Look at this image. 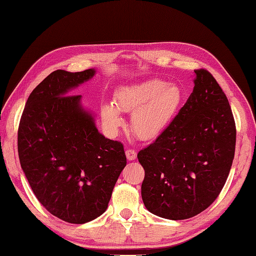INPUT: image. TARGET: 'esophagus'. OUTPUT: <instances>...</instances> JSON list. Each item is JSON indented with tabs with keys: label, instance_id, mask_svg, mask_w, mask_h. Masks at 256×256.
<instances>
[{
	"label": "esophagus",
	"instance_id": "esophagus-1",
	"mask_svg": "<svg viewBox=\"0 0 256 256\" xmlns=\"http://www.w3.org/2000/svg\"><path fill=\"white\" fill-rule=\"evenodd\" d=\"M126 156L128 160H134L137 157V152L134 150V149H127L126 150Z\"/></svg>",
	"mask_w": 256,
	"mask_h": 256
}]
</instances>
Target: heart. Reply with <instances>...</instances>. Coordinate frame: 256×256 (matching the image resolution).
<instances>
[{
    "instance_id": "heart-1",
    "label": "heart",
    "mask_w": 256,
    "mask_h": 256,
    "mask_svg": "<svg viewBox=\"0 0 256 256\" xmlns=\"http://www.w3.org/2000/svg\"><path fill=\"white\" fill-rule=\"evenodd\" d=\"M182 100V90L177 86L157 79L144 80L116 90L114 104L102 106L101 118L104 127L116 132L124 124L120 112H132V132L142 140H155L172 124Z\"/></svg>"
}]
</instances>
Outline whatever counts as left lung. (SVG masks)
I'll return each instance as SVG.
<instances>
[{
	"instance_id": "1",
	"label": "left lung",
	"mask_w": 256,
	"mask_h": 256,
	"mask_svg": "<svg viewBox=\"0 0 256 256\" xmlns=\"http://www.w3.org/2000/svg\"><path fill=\"white\" fill-rule=\"evenodd\" d=\"M194 72V89L184 107L137 155L144 170V206L172 220L190 218L218 198L235 152V122L224 91L207 70Z\"/></svg>"
}]
</instances>
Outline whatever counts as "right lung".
Returning a JSON list of instances; mask_svg holds the SVG:
<instances>
[{"mask_svg":"<svg viewBox=\"0 0 256 256\" xmlns=\"http://www.w3.org/2000/svg\"><path fill=\"white\" fill-rule=\"evenodd\" d=\"M94 74L53 71L28 98L18 132L21 167L38 200L72 224L104 213L127 164L122 144L98 132L81 96H69Z\"/></svg>","mask_w":256,"mask_h":256,"instance_id":"add662e5","label":"right lung"}]
</instances>
